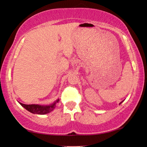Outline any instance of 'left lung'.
Listing matches in <instances>:
<instances>
[{"instance_id":"1","label":"left lung","mask_w":147,"mask_h":147,"mask_svg":"<svg viewBox=\"0 0 147 147\" xmlns=\"http://www.w3.org/2000/svg\"><path fill=\"white\" fill-rule=\"evenodd\" d=\"M123 102H124V100H123V101H122V102H121L120 103H119V104H122V103Z\"/></svg>"}]
</instances>
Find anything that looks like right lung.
Masks as SVG:
<instances>
[{
  "mask_svg": "<svg viewBox=\"0 0 147 147\" xmlns=\"http://www.w3.org/2000/svg\"><path fill=\"white\" fill-rule=\"evenodd\" d=\"M59 102V99H57L52 104L49 105H39V104H24L19 102V104L25 108L27 111L34 114L45 115L50 113L55 109L56 104Z\"/></svg>",
  "mask_w": 147,
  "mask_h": 147,
  "instance_id": "1",
  "label": "right lung"
}]
</instances>
